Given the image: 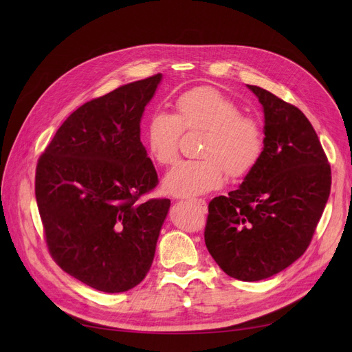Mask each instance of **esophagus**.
<instances>
[{"label": "esophagus", "instance_id": "esophagus-1", "mask_svg": "<svg viewBox=\"0 0 352 352\" xmlns=\"http://www.w3.org/2000/svg\"><path fill=\"white\" fill-rule=\"evenodd\" d=\"M189 201H192L194 204H197L202 211L207 212V202H206V199H202V198H194V199H189Z\"/></svg>", "mask_w": 352, "mask_h": 352}]
</instances>
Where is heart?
Masks as SVG:
<instances>
[{
  "mask_svg": "<svg viewBox=\"0 0 352 352\" xmlns=\"http://www.w3.org/2000/svg\"><path fill=\"white\" fill-rule=\"evenodd\" d=\"M176 114L155 111L145 126V144L160 166L173 164L179 155L182 131L206 132L199 157L182 162L164 177V189L176 197H195L219 189L226 173L247 176L264 151L260 120L242 116L241 109L220 91L201 87L176 100Z\"/></svg>",
  "mask_w": 352,
  "mask_h": 352,
  "instance_id": "heart-1",
  "label": "heart"
}]
</instances>
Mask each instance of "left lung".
I'll use <instances>...</instances> for the list:
<instances>
[{"label":"left lung","mask_w":352,"mask_h":352,"mask_svg":"<svg viewBox=\"0 0 352 352\" xmlns=\"http://www.w3.org/2000/svg\"><path fill=\"white\" fill-rule=\"evenodd\" d=\"M264 113L258 164L229 195L212 198L204 232L219 267L243 282L272 278L308 248L330 194V166L304 113L254 85Z\"/></svg>","instance_id":"obj_1"}]
</instances>
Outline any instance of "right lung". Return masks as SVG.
<instances>
[{"label":"right lung","instance_id":"add662e5","mask_svg":"<svg viewBox=\"0 0 352 352\" xmlns=\"http://www.w3.org/2000/svg\"><path fill=\"white\" fill-rule=\"evenodd\" d=\"M163 74L73 111L38 160L35 195L50 254L94 289L140 285L154 260L170 199L140 201L158 184L141 119Z\"/></svg>","mask_w":352,"mask_h":352}]
</instances>
